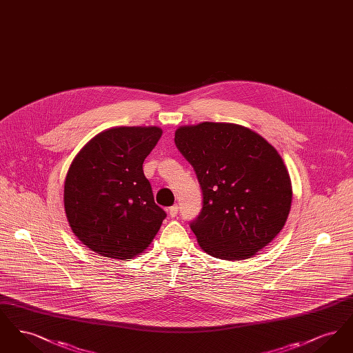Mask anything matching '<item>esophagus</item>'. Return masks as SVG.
<instances>
[{"label":"esophagus","instance_id":"obj_1","mask_svg":"<svg viewBox=\"0 0 353 353\" xmlns=\"http://www.w3.org/2000/svg\"><path fill=\"white\" fill-rule=\"evenodd\" d=\"M177 212H179V206H177V205H173V206H170L168 209L169 216H170L172 219L177 216Z\"/></svg>","mask_w":353,"mask_h":353}]
</instances>
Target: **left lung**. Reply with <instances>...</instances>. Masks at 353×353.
I'll return each instance as SVG.
<instances>
[{"label":"left lung","instance_id":"left-lung-1","mask_svg":"<svg viewBox=\"0 0 353 353\" xmlns=\"http://www.w3.org/2000/svg\"><path fill=\"white\" fill-rule=\"evenodd\" d=\"M174 143L194 169L202 209L190 222L202 250L226 261L252 258L283 229L292 186L278 151L232 123L176 130Z\"/></svg>","mask_w":353,"mask_h":353}]
</instances>
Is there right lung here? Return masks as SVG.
Here are the masks:
<instances>
[{"label": "right lung", "instance_id": "add662e5", "mask_svg": "<svg viewBox=\"0 0 353 353\" xmlns=\"http://www.w3.org/2000/svg\"><path fill=\"white\" fill-rule=\"evenodd\" d=\"M159 127H115L92 137L72 160L65 212L90 250L131 259L157 234L165 212L154 203L143 163L161 137Z\"/></svg>", "mask_w": 353, "mask_h": 353}]
</instances>
